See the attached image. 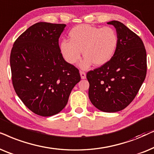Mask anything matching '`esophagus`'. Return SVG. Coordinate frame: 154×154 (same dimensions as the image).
I'll list each match as a JSON object with an SVG mask.
<instances>
[{
  "label": "esophagus",
  "mask_w": 154,
  "mask_h": 154,
  "mask_svg": "<svg viewBox=\"0 0 154 154\" xmlns=\"http://www.w3.org/2000/svg\"><path fill=\"white\" fill-rule=\"evenodd\" d=\"M80 75L82 79H85L86 78V73L84 71H80Z\"/></svg>",
  "instance_id": "34e87169"
}]
</instances>
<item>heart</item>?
<instances>
[{"label":"heart","mask_w":154,"mask_h":154,"mask_svg":"<svg viewBox=\"0 0 154 154\" xmlns=\"http://www.w3.org/2000/svg\"><path fill=\"white\" fill-rule=\"evenodd\" d=\"M69 39L60 43V51L65 60L69 64H75L81 58L82 51L85 56L79 64L87 69L94 63L102 65L113 57L119 42L118 34L110 26L98 27L81 24L72 29Z\"/></svg>","instance_id":"heart-1"}]
</instances>
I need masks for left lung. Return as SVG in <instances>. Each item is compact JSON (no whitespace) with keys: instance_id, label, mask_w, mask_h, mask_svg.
I'll use <instances>...</instances> for the list:
<instances>
[{"instance_id":"left-lung-1","label":"left lung","mask_w":154,"mask_h":154,"mask_svg":"<svg viewBox=\"0 0 154 154\" xmlns=\"http://www.w3.org/2000/svg\"><path fill=\"white\" fill-rule=\"evenodd\" d=\"M116 29L119 42L106 64L87 73L91 103L103 112L123 110L137 96L146 75V52L141 38L118 21L108 22Z\"/></svg>"}]
</instances>
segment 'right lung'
Returning a JSON list of instances; mask_svg holds the SVG:
<instances>
[{
    "label": "right lung",
    "instance_id": "right-lung-1",
    "mask_svg": "<svg viewBox=\"0 0 154 154\" xmlns=\"http://www.w3.org/2000/svg\"><path fill=\"white\" fill-rule=\"evenodd\" d=\"M65 24L38 22L15 40L10 53L12 82L23 103L48 117L65 107L80 81L77 67L66 62L59 46Z\"/></svg>",
    "mask_w": 154,
    "mask_h": 154
}]
</instances>
